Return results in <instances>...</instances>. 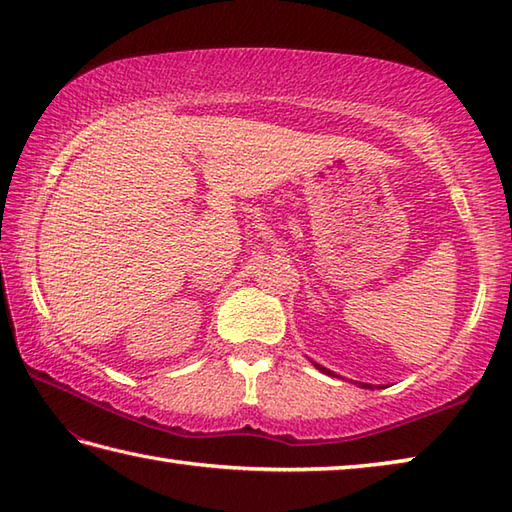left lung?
<instances>
[{"mask_svg":"<svg viewBox=\"0 0 512 512\" xmlns=\"http://www.w3.org/2000/svg\"><path fill=\"white\" fill-rule=\"evenodd\" d=\"M310 362H313V359H310ZM313 366H315L317 370H322V373H326V375H335V373H333V370H328V368H324L322 364H315V362H313ZM337 377H339V375H337ZM353 384H357L359 388H368V390H375V386H373V384H364V382H353ZM377 388H382V386H377Z\"/></svg>","mask_w":512,"mask_h":512,"instance_id":"obj_1","label":"left lung"}]
</instances>
